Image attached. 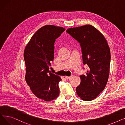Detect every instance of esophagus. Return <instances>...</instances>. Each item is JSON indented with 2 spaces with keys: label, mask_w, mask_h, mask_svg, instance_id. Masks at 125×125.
I'll return each instance as SVG.
<instances>
[{
  "label": "esophagus",
  "mask_w": 125,
  "mask_h": 125,
  "mask_svg": "<svg viewBox=\"0 0 125 125\" xmlns=\"http://www.w3.org/2000/svg\"><path fill=\"white\" fill-rule=\"evenodd\" d=\"M72 76H73V75H71V76H65V78H66V79H69V78H70Z\"/></svg>",
  "instance_id": "1"
}]
</instances>
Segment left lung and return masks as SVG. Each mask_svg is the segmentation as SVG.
I'll return each mask as SVG.
<instances>
[{"label":"left lung","mask_w":125,"mask_h":125,"mask_svg":"<svg viewBox=\"0 0 125 125\" xmlns=\"http://www.w3.org/2000/svg\"><path fill=\"white\" fill-rule=\"evenodd\" d=\"M66 32L80 43L83 64L89 67L86 75H80L81 81L76 88V93L83 100L91 101L107 84L110 62L109 47L101 33L91 25L69 28Z\"/></svg>","instance_id":"left-lung-1"}]
</instances>
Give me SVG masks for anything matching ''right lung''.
<instances>
[{
    "label": "right lung",
    "instance_id": "1",
    "mask_svg": "<svg viewBox=\"0 0 125 125\" xmlns=\"http://www.w3.org/2000/svg\"><path fill=\"white\" fill-rule=\"evenodd\" d=\"M65 30L63 27L45 25L32 36L24 50L26 83L32 92L45 101L59 96L60 77L51 73V61L54 58V43Z\"/></svg>",
    "mask_w": 125,
    "mask_h": 125
}]
</instances>
